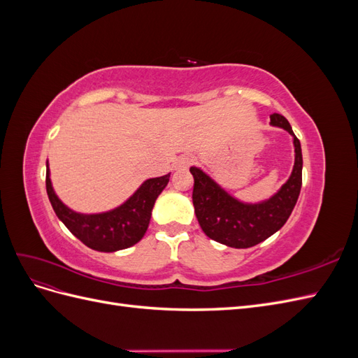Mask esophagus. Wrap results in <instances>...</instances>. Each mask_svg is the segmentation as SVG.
Returning <instances> with one entry per match:
<instances>
[{
    "label": "esophagus",
    "instance_id": "esophagus-1",
    "mask_svg": "<svg viewBox=\"0 0 358 358\" xmlns=\"http://www.w3.org/2000/svg\"><path fill=\"white\" fill-rule=\"evenodd\" d=\"M194 162V157L191 155H182L178 162H176V169L178 170H187Z\"/></svg>",
    "mask_w": 358,
    "mask_h": 358
}]
</instances>
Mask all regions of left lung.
<instances>
[{
  "mask_svg": "<svg viewBox=\"0 0 358 358\" xmlns=\"http://www.w3.org/2000/svg\"><path fill=\"white\" fill-rule=\"evenodd\" d=\"M270 124L284 128L294 142V167L289 179L273 197L266 201L242 203L224 191L204 171L191 167L194 176L192 204L204 234L212 241L231 248H251L275 234L282 227L297 203L301 188V148L287 119L273 113Z\"/></svg>",
  "mask_w": 358,
  "mask_h": 358,
  "instance_id": "left-lung-1",
  "label": "left lung"
}]
</instances>
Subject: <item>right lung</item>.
<instances>
[{"mask_svg": "<svg viewBox=\"0 0 358 358\" xmlns=\"http://www.w3.org/2000/svg\"><path fill=\"white\" fill-rule=\"evenodd\" d=\"M170 173L148 179L131 197L119 208L94 215H83L69 209L52 188L49 167L46 170V191L53 210L64 225L88 248L100 252H115L142 241L159 194L167 187Z\"/></svg>", "mask_w": 358, "mask_h": 358, "instance_id": "1", "label": "right lung"}]
</instances>
